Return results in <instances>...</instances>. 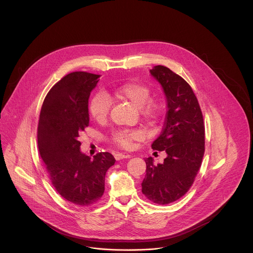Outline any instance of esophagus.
Returning a JSON list of instances; mask_svg holds the SVG:
<instances>
[{"label":"esophagus","instance_id":"esophagus-1","mask_svg":"<svg viewBox=\"0 0 253 253\" xmlns=\"http://www.w3.org/2000/svg\"><path fill=\"white\" fill-rule=\"evenodd\" d=\"M130 158V155H127V154H122V153H118L115 155V159L117 161H120V160H124V159H128Z\"/></svg>","mask_w":253,"mask_h":253}]
</instances>
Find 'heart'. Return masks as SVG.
Returning a JSON list of instances; mask_svg holds the SVG:
<instances>
[{
  "label": "heart",
  "mask_w": 253,
  "mask_h": 253,
  "mask_svg": "<svg viewBox=\"0 0 253 253\" xmlns=\"http://www.w3.org/2000/svg\"><path fill=\"white\" fill-rule=\"evenodd\" d=\"M111 95L119 100L129 102L135 108L140 109L141 118L148 126L156 124L163 110L162 102L157 99H151L150 88L142 84L133 82L123 84L112 90ZM109 111L110 101L104 94L97 93L89 100L88 113L97 123H104L107 120ZM141 138L142 133L140 131L119 130L113 134L112 141L123 149H130L134 141Z\"/></svg>",
  "instance_id": "b5f03b06"
}]
</instances>
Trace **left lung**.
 I'll return each mask as SVG.
<instances>
[{"label":"left lung","instance_id":"8db88e82","mask_svg":"<svg viewBox=\"0 0 253 253\" xmlns=\"http://www.w3.org/2000/svg\"><path fill=\"white\" fill-rule=\"evenodd\" d=\"M150 73L162 85L168 104L163 131L152 149L168 156L157 166L153 158L145 160L141 186L148 200L168 205L184 196L198 174L205 154V125L198 99L183 78L162 65Z\"/></svg>","mask_w":253,"mask_h":253}]
</instances>
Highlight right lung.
<instances>
[{"instance_id":"right-lung-1","label":"right lung","mask_w":253,"mask_h":253,"mask_svg":"<svg viewBox=\"0 0 253 253\" xmlns=\"http://www.w3.org/2000/svg\"><path fill=\"white\" fill-rule=\"evenodd\" d=\"M99 77L87 72L63 77L46 94L38 126V148L51 184L62 198L80 207L100 201L106 172L116 162L108 152L91 159L81 152L78 140L88 126V98Z\"/></svg>"}]
</instances>
